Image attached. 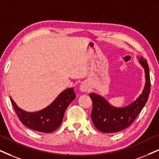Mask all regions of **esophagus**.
Instances as JSON below:
<instances>
[{
	"label": "esophagus",
	"instance_id": "obj_1",
	"mask_svg": "<svg viewBox=\"0 0 159 159\" xmlns=\"http://www.w3.org/2000/svg\"><path fill=\"white\" fill-rule=\"evenodd\" d=\"M80 91H83V92H86V91H89V86L86 83H83L80 85Z\"/></svg>",
	"mask_w": 159,
	"mask_h": 159
}]
</instances>
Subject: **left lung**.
<instances>
[{
  "label": "left lung",
  "instance_id": "left-lung-1",
  "mask_svg": "<svg viewBox=\"0 0 159 159\" xmlns=\"http://www.w3.org/2000/svg\"><path fill=\"white\" fill-rule=\"evenodd\" d=\"M144 70L145 84L142 93L136 100L124 107H115L105 98L97 93L89 96L93 102L91 119L97 130L102 133H116L128 127L139 114L147 102L150 91V80L148 64L142 57H137Z\"/></svg>",
  "mask_w": 159,
  "mask_h": 159
}]
</instances>
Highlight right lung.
I'll return each instance as SVG.
<instances>
[{
    "label": "right lung",
    "mask_w": 159,
    "mask_h": 159,
    "mask_svg": "<svg viewBox=\"0 0 159 159\" xmlns=\"http://www.w3.org/2000/svg\"><path fill=\"white\" fill-rule=\"evenodd\" d=\"M75 98L74 89L69 88L62 91L49 105L35 112L21 109L11 97L10 99L17 116L25 126L39 132L52 133L60 126L65 111Z\"/></svg>",
    "instance_id": "obj_1"
}]
</instances>
